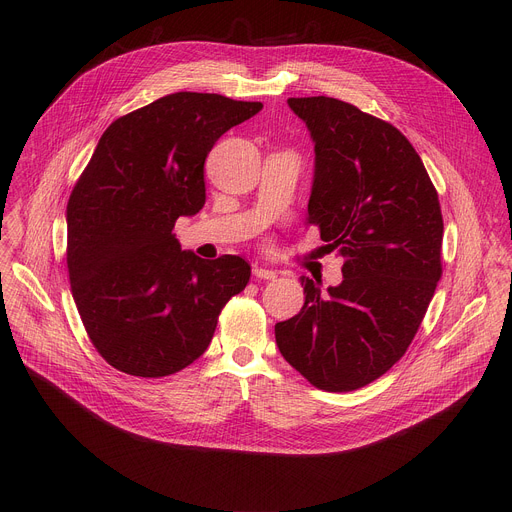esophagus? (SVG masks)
<instances>
[{"label": "esophagus", "instance_id": "obj_1", "mask_svg": "<svg viewBox=\"0 0 512 512\" xmlns=\"http://www.w3.org/2000/svg\"><path fill=\"white\" fill-rule=\"evenodd\" d=\"M253 275H255V279H275V277H277V271L255 265V267H253Z\"/></svg>", "mask_w": 512, "mask_h": 512}]
</instances>
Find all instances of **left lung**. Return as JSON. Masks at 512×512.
<instances>
[{
    "mask_svg": "<svg viewBox=\"0 0 512 512\" xmlns=\"http://www.w3.org/2000/svg\"><path fill=\"white\" fill-rule=\"evenodd\" d=\"M316 152L308 223L344 257L342 283L302 277L306 304L275 324L283 358L314 387L346 393L405 354L442 277L444 218L409 139L332 97H291Z\"/></svg>",
    "mask_w": 512,
    "mask_h": 512,
    "instance_id": "left-lung-1",
    "label": "left lung"
}]
</instances>
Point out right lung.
<instances>
[{"instance_id": "1", "label": "right lung", "mask_w": 512, "mask_h": 512, "mask_svg": "<svg viewBox=\"0 0 512 512\" xmlns=\"http://www.w3.org/2000/svg\"><path fill=\"white\" fill-rule=\"evenodd\" d=\"M261 109L182 91L101 135L66 204V267L83 326L113 369L143 379L186 369L249 283L245 259H200L172 231L204 206V160L216 139Z\"/></svg>"}]
</instances>
